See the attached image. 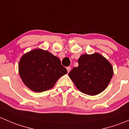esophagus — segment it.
<instances>
[{
  "mask_svg": "<svg viewBox=\"0 0 129 129\" xmlns=\"http://www.w3.org/2000/svg\"><path fill=\"white\" fill-rule=\"evenodd\" d=\"M67 72H68V73L71 71V67H67Z\"/></svg>",
  "mask_w": 129,
  "mask_h": 129,
  "instance_id": "esophagus-1",
  "label": "esophagus"
}]
</instances>
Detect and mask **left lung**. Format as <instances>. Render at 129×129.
<instances>
[{
    "label": "left lung",
    "mask_w": 129,
    "mask_h": 129,
    "mask_svg": "<svg viewBox=\"0 0 129 129\" xmlns=\"http://www.w3.org/2000/svg\"><path fill=\"white\" fill-rule=\"evenodd\" d=\"M79 66L74 67L69 76L80 92L95 95L107 87L114 71L110 62L98 53L84 54L79 58Z\"/></svg>",
    "instance_id": "8db88e82"
}]
</instances>
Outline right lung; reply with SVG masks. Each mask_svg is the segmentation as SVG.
<instances>
[{"label":"right lung","mask_w":129,"mask_h":129,"mask_svg":"<svg viewBox=\"0 0 129 129\" xmlns=\"http://www.w3.org/2000/svg\"><path fill=\"white\" fill-rule=\"evenodd\" d=\"M19 72L25 85L36 92L52 88L58 79L67 73L60 60L40 49L25 54L20 58Z\"/></svg>","instance_id":"right-lung-1"}]
</instances>
